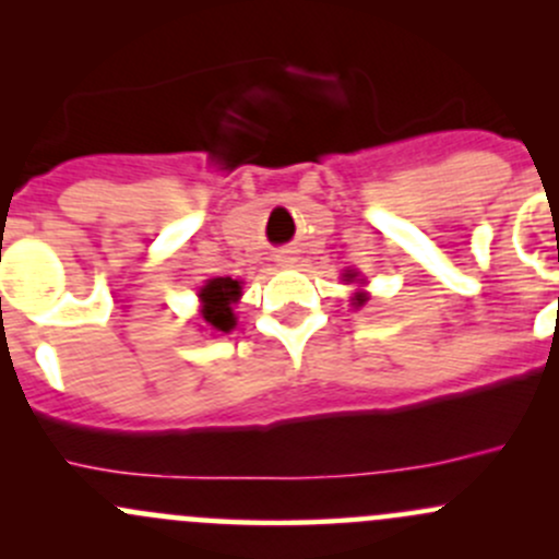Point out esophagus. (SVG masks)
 I'll use <instances>...</instances> for the list:
<instances>
[{"label": "esophagus", "mask_w": 559, "mask_h": 559, "mask_svg": "<svg viewBox=\"0 0 559 559\" xmlns=\"http://www.w3.org/2000/svg\"><path fill=\"white\" fill-rule=\"evenodd\" d=\"M278 262L281 264H292V262H295V257H292V251H284V253H278Z\"/></svg>", "instance_id": "obj_1"}]
</instances>
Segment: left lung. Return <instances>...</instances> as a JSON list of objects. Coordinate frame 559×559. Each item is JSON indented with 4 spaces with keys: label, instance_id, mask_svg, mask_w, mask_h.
Segmentation results:
<instances>
[{
    "label": "left lung",
    "instance_id": "8db88e82",
    "mask_svg": "<svg viewBox=\"0 0 559 559\" xmlns=\"http://www.w3.org/2000/svg\"><path fill=\"white\" fill-rule=\"evenodd\" d=\"M346 281H354V273H348V275H346ZM354 300H357V306H362V302H365V295H357V297H354Z\"/></svg>",
    "mask_w": 559,
    "mask_h": 559
}]
</instances>
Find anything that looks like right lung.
<instances>
[{
	"label": "right lung",
	"instance_id": "1",
	"mask_svg": "<svg viewBox=\"0 0 559 559\" xmlns=\"http://www.w3.org/2000/svg\"><path fill=\"white\" fill-rule=\"evenodd\" d=\"M240 297V281L233 278H213L202 286V319L213 326V330L229 332L235 326L233 302Z\"/></svg>",
	"mask_w": 559,
	"mask_h": 559
}]
</instances>
